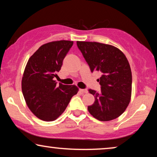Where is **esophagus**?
<instances>
[{
  "label": "esophagus",
  "mask_w": 157,
  "mask_h": 157,
  "mask_svg": "<svg viewBox=\"0 0 157 157\" xmlns=\"http://www.w3.org/2000/svg\"><path fill=\"white\" fill-rule=\"evenodd\" d=\"M80 91L82 92V93H84V94H86L88 93V90L86 89H80Z\"/></svg>",
  "instance_id": "esophagus-1"
}]
</instances>
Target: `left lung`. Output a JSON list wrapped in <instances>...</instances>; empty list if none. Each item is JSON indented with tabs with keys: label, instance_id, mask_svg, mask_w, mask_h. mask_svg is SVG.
<instances>
[{
	"label": "left lung",
	"instance_id": "8db88e82",
	"mask_svg": "<svg viewBox=\"0 0 157 157\" xmlns=\"http://www.w3.org/2000/svg\"><path fill=\"white\" fill-rule=\"evenodd\" d=\"M77 46L91 72L100 71L101 92L89 89L95 101L88 106L89 113L101 121L121 116L132 97V76L126 56L117 47L98 42L77 41Z\"/></svg>",
	"mask_w": 157,
	"mask_h": 157
}]
</instances>
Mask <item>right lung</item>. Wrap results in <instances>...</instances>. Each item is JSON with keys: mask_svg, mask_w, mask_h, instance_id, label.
Returning a JSON list of instances; mask_svg holds the SVG:
<instances>
[{"mask_svg": "<svg viewBox=\"0 0 157 157\" xmlns=\"http://www.w3.org/2000/svg\"><path fill=\"white\" fill-rule=\"evenodd\" d=\"M73 44L61 40L42 45L25 66L21 81L23 96L32 113L43 121L58 119L78 91L76 86H57L54 81Z\"/></svg>", "mask_w": 157, "mask_h": 157, "instance_id": "1", "label": "right lung"}]
</instances>
